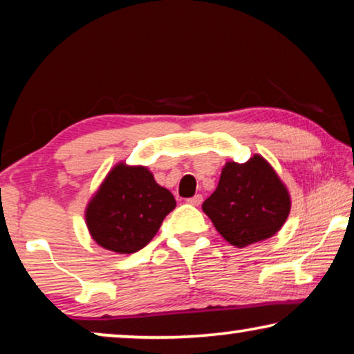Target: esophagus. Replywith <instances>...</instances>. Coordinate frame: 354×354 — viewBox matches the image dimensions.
Returning <instances> with one entry per match:
<instances>
[{
	"label": "esophagus",
	"mask_w": 354,
	"mask_h": 354,
	"mask_svg": "<svg viewBox=\"0 0 354 354\" xmlns=\"http://www.w3.org/2000/svg\"><path fill=\"white\" fill-rule=\"evenodd\" d=\"M188 203H190V205H193V206H200L201 203H203V196L201 195H195L193 198H190V200H188Z\"/></svg>",
	"instance_id": "esophagus-1"
}]
</instances>
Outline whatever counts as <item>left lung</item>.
<instances>
[{"label": "left lung", "mask_w": 354, "mask_h": 354, "mask_svg": "<svg viewBox=\"0 0 354 354\" xmlns=\"http://www.w3.org/2000/svg\"><path fill=\"white\" fill-rule=\"evenodd\" d=\"M290 209L287 185L261 154H253L243 164L227 161L214 193L203 203L216 230L236 248L274 236Z\"/></svg>", "instance_id": "1"}]
</instances>
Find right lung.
Here are the masks:
<instances>
[{"label":"right lung","mask_w":354,"mask_h":354,"mask_svg":"<svg viewBox=\"0 0 354 354\" xmlns=\"http://www.w3.org/2000/svg\"><path fill=\"white\" fill-rule=\"evenodd\" d=\"M176 205L172 193L154 180L148 167L120 161L86 203L85 224L101 248L130 254L153 240Z\"/></svg>","instance_id":"obj_1"}]
</instances>
